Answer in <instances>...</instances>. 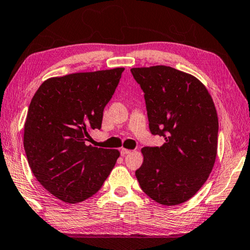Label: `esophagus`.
<instances>
[{"label": "esophagus", "instance_id": "obj_1", "mask_svg": "<svg viewBox=\"0 0 250 250\" xmlns=\"http://www.w3.org/2000/svg\"><path fill=\"white\" fill-rule=\"evenodd\" d=\"M131 152V150H129V149H125V148H122L121 149V154L123 155H126V154H128V153H130Z\"/></svg>", "mask_w": 250, "mask_h": 250}]
</instances>
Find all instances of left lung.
<instances>
[{"label":"left lung","instance_id":"1","mask_svg":"<svg viewBox=\"0 0 250 250\" xmlns=\"http://www.w3.org/2000/svg\"><path fill=\"white\" fill-rule=\"evenodd\" d=\"M145 92L150 131L161 147L141 149L136 171L141 189L163 206L189 200L208 180L218 153L219 120L198 78L164 65L130 69Z\"/></svg>","mask_w":250,"mask_h":250}]
</instances>
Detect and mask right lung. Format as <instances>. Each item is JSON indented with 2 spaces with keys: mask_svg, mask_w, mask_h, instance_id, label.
<instances>
[{
  "mask_svg": "<svg viewBox=\"0 0 250 250\" xmlns=\"http://www.w3.org/2000/svg\"><path fill=\"white\" fill-rule=\"evenodd\" d=\"M124 67L51 77L32 97L23 148L37 181L66 204L90 198L114 167L120 151L87 145L100 129Z\"/></svg>",
  "mask_w": 250,
  "mask_h": 250,
  "instance_id": "obj_1",
  "label": "right lung"
}]
</instances>
